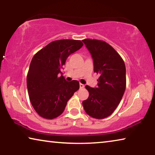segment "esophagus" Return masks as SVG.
<instances>
[{
    "label": "esophagus",
    "instance_id": "esophagus-1",
    "mask_svg": "<svg viewBox=\"0 0 155 155\" xmlns=\"http://www.w3.org/2000/svg\"><path fill=\"white\" fill-rule=\"evenodd\" d=\"M80 89H83V88H84V87H85V85H83V84H81V83H80Z\"/></svg>",
    "mask_w": 155,
    "mask_h": 155
}]
</instances>
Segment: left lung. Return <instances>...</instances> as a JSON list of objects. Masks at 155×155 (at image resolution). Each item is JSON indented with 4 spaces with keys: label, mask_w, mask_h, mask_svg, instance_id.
I'll use <instances>...</instances> for the list:
<instances>
[{
    "label": "left lung",
    "mask_w": 155,
    "mask_h": 155,
    "mask_svg": "<svg viewBox=\"0 0 155 155\" xmlns=\"http://www.w3.org/2000/svg\"><path fill=\"white\" fill-rule=\"evenodd\" d=\"M83 41L92 57L94 72L100 75L97 87L85 86L90 95L83 101V106L91 117L103 119L112 114L124 95L125 64L120 54L105 41L90 39Z\"/></svg>",
    "instance_id": "8db88e82"
}]
</instances>
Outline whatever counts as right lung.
Masks as SVG:
<instances>
[{
  "label": "right lung",
  "instance_id": "add662e5",
  "mask_svg": "<svg viewBox=\"0 0 155 155\" xmlns=\"http://www.w3.org/2000/svg\"><path fill=\"white\" fill-rule=\"evenodd\" d=\"M83 46L80 40L54 41L33 57L27 74V89L31 104L41 117L50 120L58 117L79 89L78 81L68 82L61 70L69 55Z\"/></svg>",
  "mask_w": 155,
  "mask_h": 155
}]
</instances>
